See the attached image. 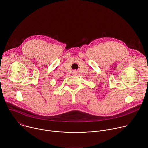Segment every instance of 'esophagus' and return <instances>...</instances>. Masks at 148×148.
Masks as SVG:
<instances>
[{
	"label": "esophagus",
	"mask_w": 148,
	"mask_h": 148,
	"mask_svg": "<svg viewBox=\"0 0 148 148\" xmlns=\"http://www.w3.org/2000/svg\"><path fill=\"white\" fill-rule=\"evenodd\" d=\"M77 71H75L73 72V75H77Z\"/></svg>",
	"instance_id": "1"
}]
</instances>
